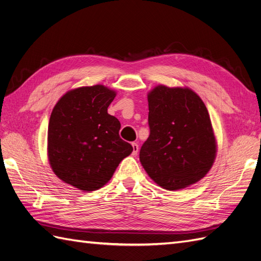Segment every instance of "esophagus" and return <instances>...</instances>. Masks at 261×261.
I'll use <instances>...</instances> for the list:
<instances>
[{"instance_id": "esophagus-1", "label": "esophagus", "mask_w": 261, "mask_h": 261, "mask_svg": "<svg viewBox=\"0 0 261 261\" xmlns=\"http://www.w3.org/2000/svg\"><path fill=\"white\" fill-rule=\"evenodd\" d=\"M132 146H133V155H136L137 152H138L139 147H138V145L136 143H133Z\"/></svg>"}]
</instances>
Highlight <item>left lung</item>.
<instances>
[{
  "instance_id": "1",
  "label": "left lung",
  "mask_w": 261,
  "mask_h": 261,
  "mask_svg": "<svg viewBox=\"0 0 261 261\" xmlns=\"http://www.w3.org/2000/svg\"><path fill=\"white\" fill-rule=\"evenodd\" d=\"M150 135L139 160L147 174L164 189L177 191L200 180L217 155L208 110L187 87L158 85L148 92Z\"/></svg>"
}]
</instances>
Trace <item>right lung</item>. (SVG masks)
I'll list each match as a JSON object with an SVG mask.
<instances>
[{
    "label": "right lung",
    "instance_id": "right-lung-1",
    "mask_svg": "<svg viewBox=\"0 0 261 261\" xmlns=\"http://www.w3.org/2000/svg\"><path fill=\"white\" fill-rule=\"evenodd\" d=\"M116 92L103 85L67 91L54 106L48 127V159L60 179L81 191H97L113 176L133 147L108 113Z\"/></svg>",
    "mask_w": 261,
    "mask_h": 261
}]
</instances>
